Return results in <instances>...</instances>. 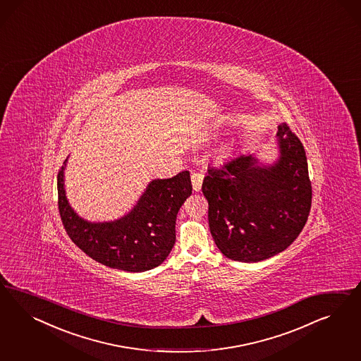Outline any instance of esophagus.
Segmentation results:
<instances>
[{
	"label": "esophagus",
	"instance_id": "34e87169",
	"mask_svg": "<svg viewBox=\"0 0 361 361\" xmlns=\"http://www.w3.org/2000/svg\"><path fill=\"white\" fill-rule=\"evenodd\" d=\"M190 178H192V185H193V189H195L196 192H198V190L201 189V186H202L204 175H202V173H198V172H192Z\"/></svg>",
	"mask_w": 361,
	"mask_h": 361
}]
</instances>
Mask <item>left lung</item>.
Masks as SVG:
<instances>
[{"mask_svg": "<svg viewBox=\"0 0 361 361\" xmlns=\"http://www.w3.org/2000/svg\"><path fill=\"white\" fill-rule=\"evenodd\" d=\"M276 137L279 159L274 164L242 154L209 168L204 178L212 237L233 261L259 262L274 257L306 225L312 198L306 151L284 123Z\"/></svg>", "mask_w": 361, "mask_h": 361, "instance_id": "1", "label": "left lung"}]
</instances>
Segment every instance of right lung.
I'll return each mask as SVG.
<instances>
[{
	"instance_id": "right-lung-1",
	"label": "right lung",
	"mask_w": 361,
	"mask_h": 361,
	"mask_svg": "<svg viewBox=\"0 0 361 361\" xmlns=\"http://www.w3.org/2000/svg\"><path fill=\"white\" fill-rule=\"evenodd\" d=\"M66 161L58 172V209L66 233L78 247L94 261L128 273L147 271L164 262L175 246L177 213L192 195L189 172L152 180L121 219L90 222L67 201Z\"/></svg>"
}]
</instances>
